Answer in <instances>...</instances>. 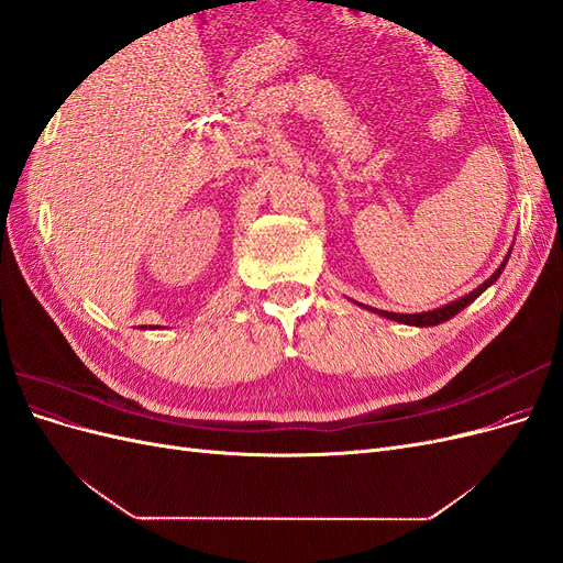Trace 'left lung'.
Wrapping results in <instances>:
<instances>
[{
    "label": "left lung",
    "mask_w": 563,
    "mask_h": 563,
    "mask_svg": "<svg viewBox=\"0 0 563 563\" xmlns=\"http://www.w3.org/2000/svg\"><path fill=\"white\" fill-rule=\"evenodd\" d=\"M505 263H507V261H505ZM505 263H503L496 272H493L490 279H486L479 288H474V291H472L470 296L460 298V300H455V302H449V305H444V308H439V310H432V312H420V314H397V312H385V310H373V308H368V310H371V312H378V314H383V317H387V319H391V321L411 323V327H434V323H441V321H446V319L455 317L460 310L467 308V305H470L474 298H479V296H482V291H486V288L500 277V272H503ZM364 308H366V305H364Z\"/></svg>",
    "instance_id": "obj_1"
}]
</instances>
